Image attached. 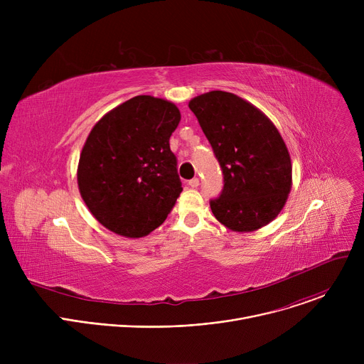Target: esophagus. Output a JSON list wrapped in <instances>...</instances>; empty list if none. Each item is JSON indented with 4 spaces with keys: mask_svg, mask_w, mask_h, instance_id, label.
Here are the masks:
<instances>
[{
    "mask_svg": "<svg viewBox=\"0 0 364 364\" xmlns=\"http://www.w3.org/2000/svg\"><path fill=\"white\" fill-rule=\"evenodd\" d=\"M198 183H200V181H198L197 177H194V178H191V180L188 181V184H190L191 187H198Z\"/></svg>",
    "mask_w": 364,
    "mask_h": 364,
    "instance_id": "1",
    "label": "esophagus"
}]
</instances>
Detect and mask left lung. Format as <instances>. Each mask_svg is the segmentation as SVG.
<instances>
[{
	"label": "left lung",
	"instance_id": "1",
	"mask_svg": "<svg viewBox=\"0 0 364 364\" xmlns=\"http://www.w3.org/2000/svg\"><path fill=\"white\" fill-rule=\"evenodd\" d=\"M223 173V188L210 200L215 218L235 232L272 222L292 184L288 148L271 119L245 99L223 90L188 102Z\"/></svg>",
	"mask_w": 364,
	"mask_h": 364
}]
</instances>
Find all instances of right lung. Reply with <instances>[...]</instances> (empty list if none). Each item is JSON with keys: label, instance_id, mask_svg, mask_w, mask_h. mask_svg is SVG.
<instances>
[{"label": "right lung", "instance_id": "obj_1", "mask_svg": "<svg viewBox=\"0 0 364 364\" xmlns=\"http://www.w3.org/2000/svg\"><path fill=\"white\" fill-rule=\"evenodd\" d=\"M180 119L174 103L139 95L96 122L80 154L77 184L100 225L127 237L163 225L183 191L170 149Z\"/></svg>", "mask_w": 364, "mask_h": 364}]
</instances>
